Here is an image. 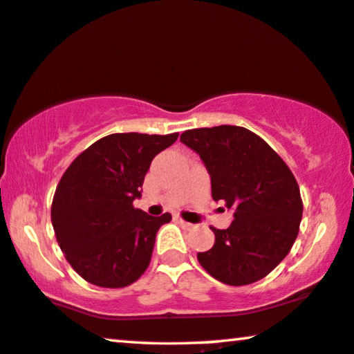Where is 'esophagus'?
<instances>
[{
    "instance_id": "1",
    "label": "esophagus",
    "mask_w": 354,
    "mask_h": 354,
    "mask_svg": "<svg viewBox=\"0 0 354 354\" xmlns=\"http://www.w3.org/2000/svg\"><path fill=\"white\" fill-rule=\"evenodd\" d=\"M177 222L182 225L183 228H193V223H189V222H185V220L183 218H180V217H177Z\"/></svg>"
}]
</instances>
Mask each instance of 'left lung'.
Here are the masks:
<instances>
[{"label":"left lung","instance_id":"8db88e82","mask_svg":"<svg viewBox=\"0 0 354 354\" xmlns=\"http://www.w3.org/2000/svg\"><path fill=\"white\" fill-rule=\"evenodd\" d=\"M180 142L206 165L212 198L234 211L227 230L211 227L215 243L198 254V262L228 286L265 278L289 254L300 230L304 203L294 174L262 137L245 127L189 129Z\"/></svg>","mask_w":354,"mask_h":354}]
</instances>
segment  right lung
Returning <instances> with one entry per match:
<instances>
[{
  "instance_id": "add662e5",
  "label": "right lung",
  "mask_w": 354,
  "mask_h": 354,
  "mask_svg": "<svg viewBox=\"0 0 354 354\" xmlns=\"http://www.w3.org/2000/svg\"><path fill=\"white\" fill-rule=\"evenodd\" d=\"M178 134L139 132L102 137L75 158L55 188L50 220L66 262L88 283L120 289L145 273L161 225L134 207L158 153Z\"/></svg>"
}]
</instances>
